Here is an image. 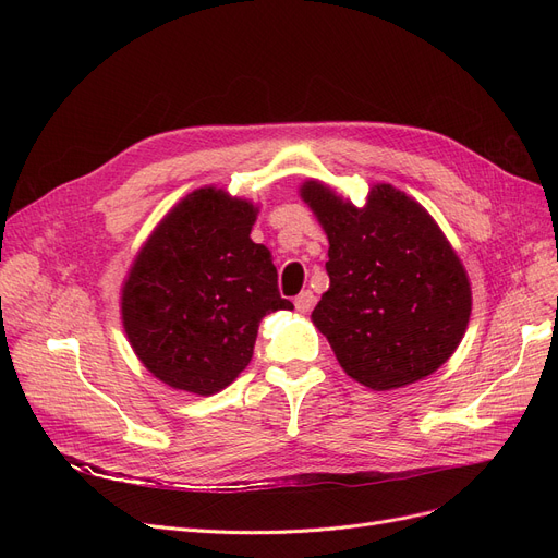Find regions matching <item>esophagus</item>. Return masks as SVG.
<instances>
[{"label": "esophagus", "instance_id": "esophagus-1", "mask_svg": "<svg viewBox=\"0 0 558 558\" xmlns=\"http://www.w3.org/2000/svg\"><path fill=\"white\" fill-rule=\"evenodd\" d=\"M294 305H296V310L299 312H310L312 310V305H314V294L310 289H305V291H301V294L296 296V301H294Z\"/></svg>", "mask_w": 558, "mask_h": 558}]
</instances>
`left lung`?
<instances>
[{
	"label": "left lung",
	"mask_w": 558,
	"mask_h": 558,
	"mask_svg": "<svg viewBox=\"0 0 558 558\" xmlns=\"http://www.w3.org/2000/svg\"><path fill=\"white\" fill-rule=\"evenodd\" d=\"M301 198L328 234L330 287L312 312L341 368L373 391L432 375L473 310L461 259L421 203L379 183L364 208L307 181Z\"/></svg>",
	"instance_id": "8db88e82"
}]
</instances>
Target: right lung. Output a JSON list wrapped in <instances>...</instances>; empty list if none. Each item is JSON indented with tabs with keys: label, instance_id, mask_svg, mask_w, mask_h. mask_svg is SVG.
Segmentation results:
<instances>
[{
	"label": "right lung",
	"instance_id": "right-lung-1",
	"mask_svg": "<svg viewBox=\"0 0 558 558\" xmlns=\"http://www.w3.org/2000/svg\"><path fill=\"white\" fill-rule=\"evenodd\" d=\"M257 208L217 187L175 203L140 248L122 287V324L140 362L171 389L213 396L253 357L259 320L291 310Z\"/></svg>",
	"mask_w": 558,
	"mask_h": 558
}]
</instances>
